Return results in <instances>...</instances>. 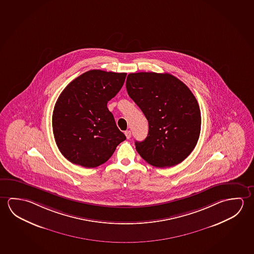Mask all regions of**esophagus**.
<instances>
[{"instance_id":"1","label":"esophagus","mask_w":254,"mask_h":254,"mask_svg":"<svg viewBox=\"0 0 254 254\" xmlns=\"http://www.w3.org/2000/svg\"><path fill=\"white\" fill-rule=\"evenodd\" d=\"M125 134L126 136H127V139H129V138L131 137V131H129V130H127V131H126Z\"/></svg>"}]
</instances>
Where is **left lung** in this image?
Instances as JSON below:
<instances>
[{"label": "left lung", "mask_w": 254, "mask_h": 254, "mask_svg": "<svg viewBox=\"0 0 254 254\" xmlns=\"http://www.w3.org/2000/svg\"><path fill=\"white\" fill-rule=\"evenodd\" d=\"M128 96L149 123L145 140L135 141L141 158L156 167L183 162L194 150L201 130L199 105L190 88L169 73H130Z\"/></svg>", "instance_id": "left-lung-1"}]
</instances>
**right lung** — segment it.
Listing matches in <instances>:
<instances>
[{
	"label": "right lung",
	"mask_w": 254,
	"mask_h": 254,
	"mask_svg": "<svg viewBox=\"0 0 254 254\" xmlns=\"http://www.w3.org/2000/svg\"><path fill=\"white\" fill-rule=\"evenodd\" d=\"M125 72L91 70L77 77L55 104L52 127L60 152L70 162L93 168L106 162L125 141L107 103L121 90Z\"/></svg>",
	"instance_id": "add662e5"
}]
</instances>
